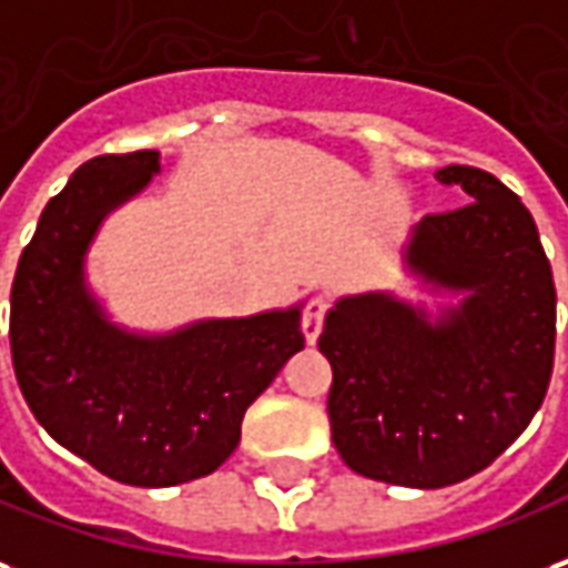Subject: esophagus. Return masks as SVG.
<instances>
[{"label": "esophagus", "instance_id": "obj_1", "mask_svg": "<svg viewBox=\"0 0 568 568\" xmlns=\"http://www.w3.org/2000/svg\"><path fill=\"white\" fill-rule=\"evenodd\" d=\"M324 312H327V303H324L322 296L308 300L306 312H303V334H306L308 346H315V343H318V336H322Z\"/></svg>", "mask_w": 568, "mask_h": 568}]
</instances>
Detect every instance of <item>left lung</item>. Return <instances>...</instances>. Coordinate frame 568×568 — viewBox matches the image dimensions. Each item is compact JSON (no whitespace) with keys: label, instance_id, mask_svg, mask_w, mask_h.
I'll use <instances>...</instances> for the list:
<instances>
[{"label":"left lung","instance_id":"obj_1","mask_svg":"<svg viewBox=\"0 0 568 568\" xmlns=\"http://www.w3.org/2000/svg\"><path fill=\"white\" fill-rule=\"evenodd\" d=\"M470 197L420 219L402 268L436 312L389 291L339 296L318 349L334 367L331 436L346 467L408 488H445L488 464L529 426L554 371L557 291L535 219L507 185L445 166Z\"/></svg>","mask_w":568,"mask_h":568}]
</instances>
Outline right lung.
Wrapping results in <instances>:
<instances>
[{"label": "right lung", "instance_id": "add662e5", "mask_svg": "<svg viewBox=\"0 0 568 568\" xmlns=\"http://www.w3.org/2000/svg\"><path fill=\"white\" fill-rule=\"evenodd\" d=\"M160 172L158 151L82 163L39 216L11 284V358L37 420L116 483L182 486L219 470L246 408L306 346L303 303L166 334L116 324L89 287L101 222Z\"/></svg>", "mask_w": 568, "mask_h": 568}]
</instances>
